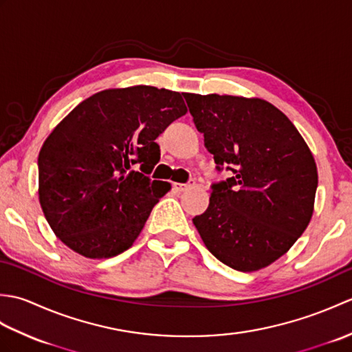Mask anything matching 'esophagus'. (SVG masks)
I'll return each instance as SVG.
<instances>
[{"label":"esophagus","mask_w":352,"mask_h":352,"mask_svg":"<svg viewBox=\"0 0 352 352\" xmlns=\"http://www.w3.org/2000/svg\"><path fill=\"white\" fill-rule=\"evenodd\" d=\"M193 186H195V182H189L188 184H183V183H175V184H174V189H175L177 192H186V190L192 189Z\"/></svg>","instance_id":"obj_1"}]
</instances>
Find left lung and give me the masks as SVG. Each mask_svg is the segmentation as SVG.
<instances>
[{"mask_svg":"<svg viewBox=\"0 0 352 352\" xmlns=\"http://www.w3.org/2000/svg\"><path fill=\"white\" fill-rule=\"evenodd\" d=\"M204 146L233 177L213 184L193 226L223 265L258 271L286 254L315 210L318 168L281 110L261 98L183 94Z\"/></svg>","mask_w":352,"mask_h":352,"instance_id":"obj_1","label":"left lung"}]
</instances>
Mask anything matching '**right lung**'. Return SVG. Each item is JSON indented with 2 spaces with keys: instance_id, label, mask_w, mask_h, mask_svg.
<instances>
[{
  "instance_id": "1",
  "label": "right lung",
  "mask_w": 352,
  "mask_h": 352,
  "mask_svg": "<svg viewBox=\"0 0 352 352\" xmlns=\"http://www.w3.org/2000/svg\"><path fill=\"white\" fill-rule=\"evenodd\" d=\"M188 113L180 92L154 86L106 89L81 101L41 148L39 203L51 230L87 258L129 250L170 190L145 174L160 159L155 139ZM141 163L142 173L131 166Z\"/></svg>"
}]
</instances>
